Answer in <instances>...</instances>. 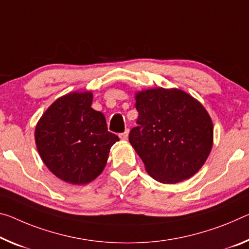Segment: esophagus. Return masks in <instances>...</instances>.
<instances>
[{"label":"esophagus","mask_w":249,"mask_h":249,"mask_svg":"<svg viewBox=\"0 0 249 249\" xmlns=\"http://www.w3.org/2000/svg\"><path fill=\"white\" fill-rule=\"evenodd\" d=\"M128 133H129V131L128 129H126V131L124 132V133H121L120 134V139L122 140V141H126L128 139Z\"/></svg>","instance_id":"esophagus-1"}]
</instances>
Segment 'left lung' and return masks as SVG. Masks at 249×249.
<instances>
[{"instance_id":"8db88e82","label":"left lung","mask_w":249,"mask_h":249,"mask_svg":"<svg viewBox=\"0 0 249 249\" xmlns=\"http://www.w3.org/2000/svg\"><path fill=\"white\" fill-rule=\"evenodd\" d=\"M135 100L139 118L129 143L146 172L164 184L194 176L212 151L214 128L207 110L178 89H145Z\"/></svg>"}]
</instances>
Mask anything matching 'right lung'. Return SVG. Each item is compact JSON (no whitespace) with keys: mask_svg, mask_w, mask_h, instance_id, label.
I'll use <instances>...</instances> for the list:
<instances>
[{"mask_svg":"<svg viewBox=\"0 0 249 249\" xmlns=\"http://www.w3.org/2000/svg\"><path fill=\"white\" fill-rule=\"evenodd\" d=\"M92 92L57 98L35 127V143L46 167L73 185L94 180L107 163L118 137L107 131L105 116L90 107Z\"/></svg>","mask_w":249,"mask_h":249,"instance_id":"obj_1","label":"right lung"}]
</instances>
